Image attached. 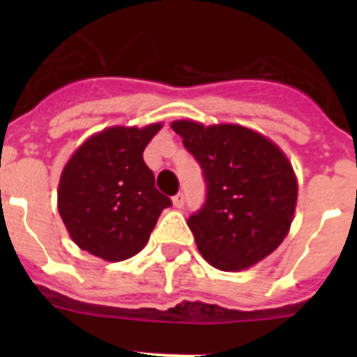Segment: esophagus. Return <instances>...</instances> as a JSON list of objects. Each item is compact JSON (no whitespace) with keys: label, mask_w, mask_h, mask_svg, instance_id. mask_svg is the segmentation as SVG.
Here are the masks:
<instances>
[{"label":"esophagus","mask_w":357,"mask_h":357,"mask_svg":"<svg viewBox=\"0 0 357 357\" xmlns=\"http://www.w3.org/2000/svg\"><path fill=\"white\" fill-rule=\"evenodd\" d=\"M184 204H185L184 193H176L175 197H173V206H175L176 209H182V207H184Z\"/></svg>","instance_id":"esophagus-1"}]
</instances>
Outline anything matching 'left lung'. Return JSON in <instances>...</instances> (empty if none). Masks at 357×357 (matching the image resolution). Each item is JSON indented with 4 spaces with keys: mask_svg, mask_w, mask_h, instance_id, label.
<instances>
[{
    "mask_svg": "<svg viewBox=\"0 0 357 357\" xmlns=\"http://www.w3.org/2000/svg\"><path fill=\"white\" fill-rule=\"evenodd\" d=\"M185 150L200 164L206 202L188 225L204 259L239 272L272 254L288 234L296 178L277 144L239 125L173 121Z\"/></svg>",
    "mask_w": 357,
    "mask_h": 357,
    "instance_id": "1",
    "label": "left lung"
}]
</instances>
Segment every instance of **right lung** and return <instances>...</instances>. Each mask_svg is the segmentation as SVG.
Listing matches in <instances>:
<instances>
[{
  "instance_id": "add662e5",
  "label": "right lung",
  "mask_w": 357,
  "mask_h": 357,
  "mask_svg": "<svg viewBox=\"0 0 357 357\" xmlns=\"http://www.w3.org/2000/svg\"><path fill=\"white\" fill-rule=\"evenodd\" d=\"M160 123L112 127L85 141L59 182V213L82 250L105 261H125L150 239L172 200L159 193L143 159Z\"/></svg>"
}]
</instances>
